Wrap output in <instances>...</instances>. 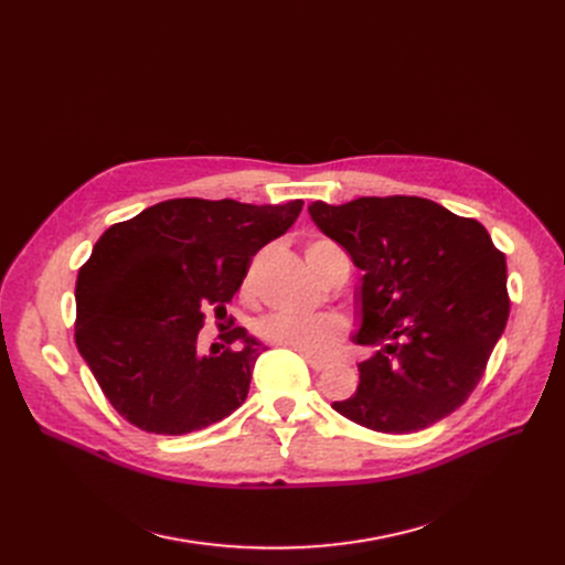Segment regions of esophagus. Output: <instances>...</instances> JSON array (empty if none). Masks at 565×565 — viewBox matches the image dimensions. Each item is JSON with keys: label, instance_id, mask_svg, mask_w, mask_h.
Masks as SVG:
<instances>
[{"label": "esophagus", "instance_id": "1", "mask_svg": "<svg viewBox=\"0 0 565 565\" xmlns=\"http://www.w3.org/2000/svg\"><path fill=\"white\" fill-rule=\"evenodd\" d=\"M307 360V364L313 369V371H324L328 369V362H322V360H313V358H305Z\"/></svg>", "mask_w": 565, "mask_h": 565}]
</instances>
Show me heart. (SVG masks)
Masks as SVG:
<instances>
[{
	"instance_id": "b5f03b06",
	"label": "heart",
	"mask_w": 565,
	"mask_h": 565,
	"mask_svg": "<svg viewBox=\"0 0 565 565\" xmlns=\"http://www.w3.org/2000/svg\"><path fill=\"white\" fill-rule=\"evenodd\" d=\"M343 254L330 241H313L307 247V260L311 270L322 279L328 273V263L332 256ZM345 256V254H343ZM249 286V281H247ZM256 332L263 341L288 348L309 358L328 354L348 332V322L339 313H313V316H292V313H270L258 320Z\"/></svg>"
}]
</instances>
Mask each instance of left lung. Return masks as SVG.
<instances>
[{
    "instance_id": "left-lung-1",
    "label": "left lung",
    "mask_w": 565,
    "mask_h": 565,
    "mask_svg": "<svg viewBox=\"0 0 565 565\" xmlns=\"http://www.w3.org/2000/svg\"><path fill=\"white\" fill-rule=\"evenodd\" d=\"M360 267V384L332 407L377 433H417L456 412L483 377L509 320L507 258L477 220L422 196L309 205Z\"/></svg>"
}]
</instances>
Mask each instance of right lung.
<instances>
[{"label": "right lung", "mask_w": 565, "mask_h": 565, "mask_svg": "<svg viewBox=\"0 0 565 565\" xmlns=\"http://www.w3.org/2000/svg\"><path fill=\"white\" fill-rule=\"evenodd\" d=\"M302 205L171 199L100 235L77 275L75 343L124 419L185 435L245 403L267 348L233 328L201 352L199 330L207 311L226 316L252 256L284 235Z\"/></svg>", "instance_id": "add662e5"}]
</instances>
